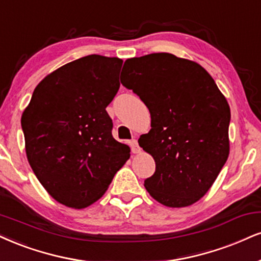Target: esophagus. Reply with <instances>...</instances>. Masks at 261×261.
Masks as SVG:
<instances>
[{"label":"esophagus","instance_id":"esophagus-1","mask_svg":"<svg viewBox=\"0 0 261 261\" xmlns=\"http://www.w3.org/2000/svg\"><path fill=\"white\" fill-rule=\"evenodd\" d=\"M130 144H131V148H133V152H134V153H140V152H141V148H140V146H139V142H137L136 139L131 140Z\"/></svg>","mask_w":261,"mask_h":261}]
</instances>
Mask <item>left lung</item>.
Listing matches in <instances>:
<instances>
[{
	"label": "left lung",
	"instance_id": "1",
	"mask_svg": "<svg viewBox=\"0 0 261 261\" xmlns=\"http://www.w3.org/2000/svg\"><path fill=\"white\" fill-rule=\"evenodd\" d=\"M121 84L150 113L140 147L154 158L144 187L159 203L181 208L209 191L230 152V107L208 71L171 53L126 59Z\"/></svg>",
	"mask_w": 261,
	"mask_h": 261
}]
</instances>
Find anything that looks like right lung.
<instances>
[{
    "instance_id": "obj_1",
    "label": "right lung",
    "mask_w": 261,
    "mask_h": 261,
    "mask_svg": "<svg viewBox=\"0 0 261 261\" xmlns=\"http://www.w3.org/2000/svg\"><path fill=\"white\" fill-rule=\"evenodd\" d=\"M121 65V59L99 55L68 63L37 85L21 115L31 169L70 208L99 199L130 158V147L113 137L106 111L120 87Z\"/></svg>"
}]
</instances>
